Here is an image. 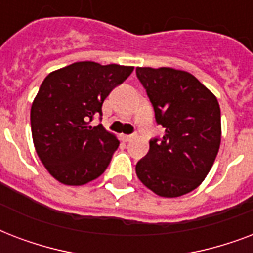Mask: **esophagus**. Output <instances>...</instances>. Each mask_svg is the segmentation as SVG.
Masks as SVG:
<instances>
[{
  "label": "esophagus",
  "mask_w": 253,
  "mask_h": 253,
  "mask_svg": "<svg viewBox=\"0 0 253 253\" xmlns=\"http://www.w3.org/2000/svg\"><path fill=\"white\" fill-rule=\"evenodd\" d=\"M134 137H136L134 134H125V136H123V138H124V141H132Z\"/></svg>",
  "instance_id": "34e87169"
}]
</instances>
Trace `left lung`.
Returning a JSON list of instances; mask_svg holds the SVG:
<instances>
[{
    "instance_id": "8db88e82",
    "label": "left lung",
    "mask_w": 253,
    "mask_h": 253,
    "mask_svg": "<svg viewBox=\"0 0 253 253\" xmlns=\"http://www.w3.org/2000/svg\"><path fill=\"white\" fill-rule=\"evenodd\" d=\"M137 78L165 128L137 162L138 179L154 194L177 198L205 181L222 138L218 99L190 72L170 67H137Z\"/></svg>"
}]
</instances>
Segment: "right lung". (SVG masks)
<instances>
[{
  "instance_id": "obj_1",
  "label": "right lung",
  "mask_w": 253,
  "mask_h": 253,
  "mask_svg": "<svg viewBox=\"0 0 253 253\" xmlns=\"http://www.w3.org/2000/svg\"><path fill=\"white\" fill-rule=\"evenodd\" d=\"M133 68L87 60L44 78L31 104V134L39 160L56 181L82 186L104 173L120 142L101 124L89 123Z\"/></svg>"
}]
</instances>
